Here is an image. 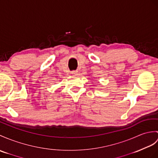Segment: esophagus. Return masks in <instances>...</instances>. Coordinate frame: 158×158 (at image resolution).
I'll list each match as a JSON object with an SVG mask.
<instances>
[{"label":"esophagus","mask_w":158,"mask_h":158,"mask_svg":"<svg viewBox=\"0 0 158 158\" xmlns=\"http://www.w3.org/2000/svg\"><path fill=\"white\" fill-rule=\"evenodd\" d=\"M77 73H78L77 71H71V74L73 75H77Z\"/></svg>","instance_id":"esophagus-1"}]
</instances>
